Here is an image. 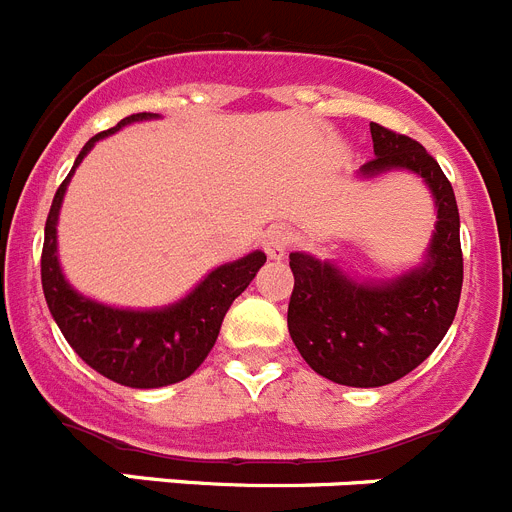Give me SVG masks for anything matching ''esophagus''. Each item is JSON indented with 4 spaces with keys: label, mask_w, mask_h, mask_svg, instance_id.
I'll return each mask as SVG.
<instances>
[{
    "label": "esophagus",
    "mask_w": 512,
    "mask_h": 512,
    "mask_svg": "<svg viewBox=\"0 0 512 512\" xmlns=\"http://www.w3.org/2000/svg\"><path fill=\"white\" fill-rule=\"evenodd\" d=\"M290 242H293V232H290V227H285V224H275V227L267 229L265 239H262V247H265L270 260H283Z\"/></svg>",
    "instance_id": "1"
}]
</instances>
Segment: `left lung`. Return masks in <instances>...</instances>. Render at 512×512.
<instances>
[{"label":"left lung","instance_id":"obj_1","mask_svg":"<svg viewBox=\"0 0 512 512\" xmlns=\"http://www.w3.org/2000/svg\"><path fill=\"white\" fill-rule=\"evenodd\" d=\"M375 158L359 178L405 170L434 196L436 224L421 265L388 280H357L334 260L290 252V339L313 372L349 388H380L439 347L462 296V242L454 188L426 147L370 122Z\"/></svg>","mask_w":512,"mask_h":512}]
</instances>
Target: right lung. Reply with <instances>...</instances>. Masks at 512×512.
Returning <instances> with one entry per match:
<instances>
[{
    "label": "right lung",
    "mask_w": 512,
    "mask_h": 512,
    "mask_svg": "<svg viewBox=\"0 0 512 512\" xmlns=\"http://www.w3.org/2000/svg\"><path fill=\"white\" fill-rule=\"evenodd\" d=\"M158 117L160 114L150 112L132 114L124 117L117 127L99 132L86 142L66 181L55 191L45 222V245L40 260L45 301L73 352L99 375L140 390L165 388L199 370L216 344L232 301L252 283L257 270L267 260L265 252L255 250L234 262H224L214 267L188 296L163 308L107 306L86 298L68 283L58 260V214L73 173L99 140L132 122Z\"/></svg>",
    "instance_id": "right-lung-1"
}]
</instances>
